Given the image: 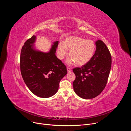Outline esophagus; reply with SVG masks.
<instances>
[{"label":"esophagus","mask_w":131,"mask_h":131,"mask_svg":"<svg viewBox=\"0 0 131 131\" xmlns=\"http://www.w3.org/2000/svg\"><path fill=\"white\" fill-rule=\"evenodd\" d=\"M67 72H70L71 71V69L70 68H69V67H67Z\"/></svg>","instance_id":"1"}]
</instances>
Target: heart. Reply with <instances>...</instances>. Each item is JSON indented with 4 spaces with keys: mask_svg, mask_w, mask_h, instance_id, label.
Segmentation results:
<instances>
[{
    "mask_svg": "<svg viewBox=\"0 0 131 131\" xmlns=\"http://www.w3.org/2000/svg\"><path fill=\"white\" fill-rule=\"evenodd\" d=\"M95 45L91 40H85L79 37H69L63 43L59 45L57 53L60 59L63 60L69 51L68 63L81 66L87 64L92 58Z\"/></svg>",
    "mask_w": 131,
    "mask_h": 131,
    "instance_id": "1",
    "label": "heart"
}]
</instances>
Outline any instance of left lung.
I'll return each mask as SVG.
<instances>
[{"mask_svg": "<svg viewBox=\"0 0 131 131\" xmlns=\"http://www.w3.org/2000/svg\"><path fill=\"white\" fill-rule=\"evenodd\" d=\"M96 49L91 60L81 68L73 69L76 79L73 82L74 92L83 99L100 95L105 89L111 67V56L106 45L96 41Z\"/></svg>", "mask_w": 131, "mask_h": 131, "instance_id": "1", "label": "left lung"}]
</instances>
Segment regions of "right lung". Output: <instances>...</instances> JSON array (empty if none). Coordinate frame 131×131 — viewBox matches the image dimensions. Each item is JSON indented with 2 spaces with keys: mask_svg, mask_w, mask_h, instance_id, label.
<instances>
[{
  "mask_svg": "<svg viewBox=\"0 0 131 131\" xmlns=\"http://www.w3.org/2000/svg\"><path fill=\"white\" fill-rule=\"evenodd\" d=\"M36 37L32 36L23 46L20 56V69L23 79L36 96L48 98L58 91L61 79L67 73L65 65L55 55L59 41L53 43L48 52L36 50Z\"/></svg>",
  "mask_w": 131,
  "mask_h": 131,
  "instance_id": "1",
  "label": "right lung"
}]
</instances>
